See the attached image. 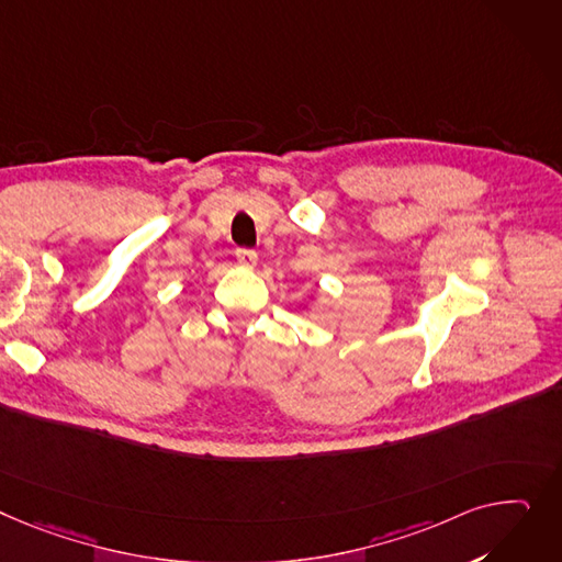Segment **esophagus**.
Listing matches in <instances>:
<instances>
[{
    "mask_svg": "<svg viewBox=\"0 0 562 562\" xmlns=\"http://www.w3.org/2000/svg\"><path fill=\"white\" fill-rule=\"evenodd\" d=\"M237 261L246 269H255L257 267V252L250 248H239L237 250Z\"/></svg>",
    "mask_w": 562,
    "mask_h": 562,
    "instance_id": "1",
    "label": "esophagus"
}]
</instances>
